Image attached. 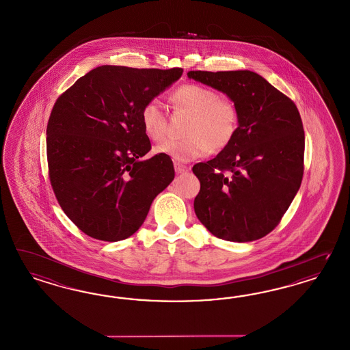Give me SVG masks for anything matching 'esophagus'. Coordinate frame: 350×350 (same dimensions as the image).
<instances>
[{
  "label": "esophagus",
  "instance_id": "esophagus-1",
  "mask_svg": "<svg viewBox=\"0 0 350 350\" xmlns=\"http://www.w3.org/2000/svg\"><path fill=\"white\" fill-rule=\"evenodd\" d=\"M174 166H175V171H176V174H184V172L189 171V167H188V166L181 165L179 162H175V163H174Z\"/></svg>",
  "mask_w": 350,
  "mask_h": 350
}]
</instances>
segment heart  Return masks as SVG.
Masks as SVG:
<instances>
[{"label": "heart", "instance_id": "heart-1", "mask_svg": "<svg viewBox=\"0 0 350 350\" xmlns=\"http://www.w3.org/2000/svg\"><path fill=\"white\" fill-rule=\"evenodd\" d=\"M171 100L178 109L192 113L187 127L188 137L167 140L156 147V153L178 162H189L211 150L228 147L238 130V111L230 100L219 98L216 91L198 83H187L172 92ZM140 124L153 142H161L167 133V116L161 103L148 100L140 109Z\"/></svg>", "mask_w": 350, "mask_h": 350}]
</instances>
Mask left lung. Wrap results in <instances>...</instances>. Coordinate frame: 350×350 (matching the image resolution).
Returning <instances> with one entry per match:
<instances>
[{
	"label": "left lung",
	"instance_id": "left-lung-1",
	"mask_svg": "<svg viewBox=\"0 0 350 350\" xmlns=\"http://www.w3.org/2000/svg\"><path fill=\"white\" fill-rule=\"evenodd\" d=\"M238 111L237 134L214 159L193 166L194 213L215 237L251 242L278 226L300 188L304 129L295 103L251 70H191Z\"/></svg>",
	"mask_w": 350,
	"mask_h": 350
}]
</instances>
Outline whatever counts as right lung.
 <instances>
[{"label": "right lung", "instance_id": "add662e5", "mask_svg": "<svg viewBox=\"0 0 350 350\" xmlns=\"http://www.w3.org/2000/svg\"><path fill=\"white\" fill-rule=\"evenodd\" d=\"M181 75V68L102 66L57 98L46 129L49 176L85 234L107 242L133 236L174 180L171 158L143 159L150 142L139 114Z\"/></svg>", "mask_w": 350, "mask_h": 350}]
</instances>
